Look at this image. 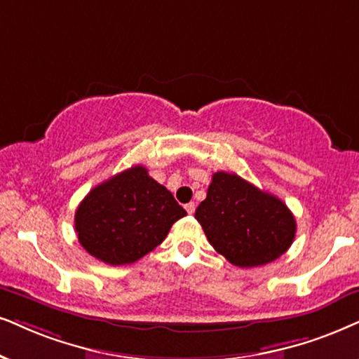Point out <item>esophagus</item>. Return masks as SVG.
I'll use <instances>...</instances> for the list:
<instances>
[{
	"instance_id": "obj_1",
	"label": "esophagus",
	"mask_w": 359,
	"mask_h": 359,
	"mask_svg": "<svg viewBox=\"0 0 359 359\" xmlns=\"http://www.w3.org/2000/svg\"><path fill=\"white\" fill-rule=\"evenodd\" d=\"M185 210H187L189 215H192V213L195 212V203H194V202L187 203V205H185Z\"/></svg>"
}]
</instances>
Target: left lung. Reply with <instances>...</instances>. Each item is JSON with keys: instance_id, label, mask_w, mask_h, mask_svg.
<instances>
[{"instance_id": "8db88e82", "label": "left lung", "mask_w": 359, "mask_h": 359, "mask_svg": "<svg viewBox=\"0 0 359 359\" xmlns=\"http://www.w3.org/2000/svg\"><path fill=\"white\" fill-rule=\"evenodd\" d=\"M207 240L232 265H266L293 243L297 222L278 197L229 172H215L195 210Z\"/></svg>"}]
</instances>
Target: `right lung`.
<instances>
[{
  "mask_svg": "<svg viewBox=\"0 0 359 359\" xmlns=\"http://www.w3.org/2000/svg\"><path fill=\"white\" fill-rule=\"evenodd\" d=\"M187 215L169 190L134 165L99 184L76 210L79 243L109 265H126L164 242L170 226Z\"/></svg>",
  "mask_w": 359,
  "mask_h": 359,
  "instance_id": "right-lung-1",
  "label": "right lung"
}]
</instances>
